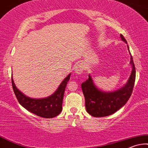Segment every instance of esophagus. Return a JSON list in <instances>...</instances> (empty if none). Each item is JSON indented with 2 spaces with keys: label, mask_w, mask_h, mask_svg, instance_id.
<instances>
[{
  "label": "esophagus",
  "mask_w": 148,
  "mask_h": 148,
  "mask_svg": "<svg viewBox=\"0 0 148 148\" xmlns=\"http://www.w3.org/2000/svg\"><path fill=\"white\" fill-rule=\"evenodd\" d=\"M84 67L83 65L81 64V63H78V64L76 65L75 66H74V72L76 73V74H80L82 72H83V71L84 70Z\"/></svg>",
  "instance_id": "1"
}]
</instances>
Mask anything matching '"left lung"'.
Here are the masks:
<instances>
[{"mask_svg": "<svg viewBox=\"0 0 148 148\" xmlns=\"http://www.w3.org/2000/svg\"><path fill=\"white\" fill-rule=\"evenodd\" d=\"M120 37L121 40L127 44L124 36L121 34ZM128 49L129 50L128 46ZM130 64L132 67V72L128 82L118 90L113 92H104L100 90L95 85L90 75L86 81L81 84L85 99L86 110L88 113L96 117H106L115 113L126 104L131 96L136 77L135 67L131 55Z\"/></svg>", "mask_w": 148, "mask_h": 148, "instance_id": "8db88e82", "label": "left lung"}]
</instances>
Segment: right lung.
Returning <instances> with one entry per match:
<instances>
[{
    "mask_svg": "<svg viewBox=\"0 0 148 148\" xmlns=\"http://www.w3.org/2000/svg\"><path fill=\"white\" fill-rule=\"evenodd\" d=\"M70 75L71 74L63 80L53 94L46 98L33 99L25 96L15 85L12 76L13 89L18 102L24 108L40 117L52 118L59 115L62 111L63 95Z\"/></svg>",
    "mask_w": 148,
    "mask_h": 148,
    "instance_id": "1",
    "label": "right lung"
}]
</instances>
